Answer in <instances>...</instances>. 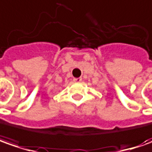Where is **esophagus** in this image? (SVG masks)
I'll list each match as a JSON object with an SVG mask.
<instances>
[{"instance_id": "34e87169", "label": "esophagus", "mask_w": 152, "mask_h": 152, "mask_svg": "<svg viewBox=\"0 0 152 152\" xmlns=\"http://www.w3.org/2000/svg\"><path fill=\"white\" fill-rule=\"evenodd\" d=\"M73 81H75V82H78V83H80V82L82 81V79H81V77H79V78H74V79H73Z\"/></svg>"}]
</instances>
